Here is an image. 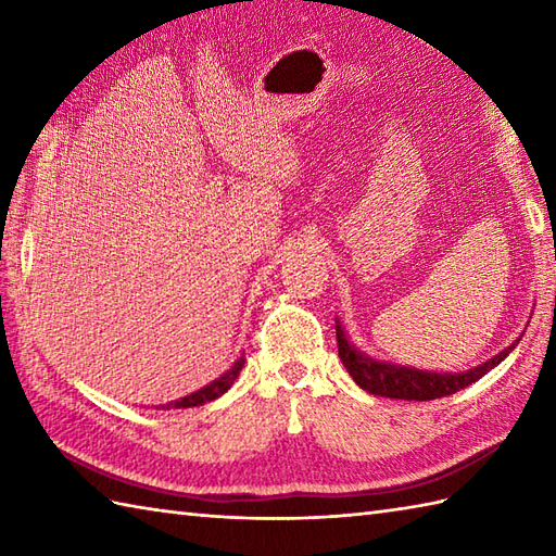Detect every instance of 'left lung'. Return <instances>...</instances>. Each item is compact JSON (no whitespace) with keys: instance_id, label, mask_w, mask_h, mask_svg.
Here are the masks:
<instances>
[{"instance_id":"1","label":"left lung","mask_w":556,"mask_h":556,"mask_svg":"<svg viewBox=\"0 0 556 556\" xmlns=\"http://www.w3.org/2000/svg\"><path fill=\"white\" fill-rule=\"evenodd\" d=\"M337 346H339V358L344 363V368L353 377L365 392L375 396H387V399H406V401H432L442 399L458 392L468 384L478 382L482 375H488L494 365H500L509 353L516 349V341L511 346L500 351L497 356L485 361L478 368H470L466 372H428V370H416L408 368V365H394L384 361H375L365 356L356 346L351 344L349 337L341 329L337 320Z\"/></svg>"}]
</instances>
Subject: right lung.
<instances>
[{
    "label": "right lung",
    "mask_w": 556,
    "mask_h": 556,
    "mask_svg": "<svg viewBox=\"0 0 556 556\" xmlns=\"http://www.w3.org/2000/svg\"><path fill=\"white\" fill-rule=\"evenodd\" d=\"M243 363H245L243 356L236 358V363L231 365V368H229L227 372H224L222 377H217L215 382L205 384L203 389H198V392L188 394V396H184V399H179V401H172V404H167L164 408H191V406H203V404H207V401L222 396V394L227 392V389L233 384L236 377H239V372H241V368H243Z\"/></svg>",
    "instance_id": "obj_1"
}]
</instances>
